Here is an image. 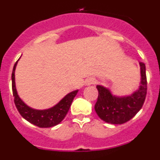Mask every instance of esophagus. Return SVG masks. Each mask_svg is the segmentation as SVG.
I'll use <instances>...</instances> for the list:
<instances>
[{
    "label": "esophagus",
    "instance_id": "obj_1",
    "mask_svg": "<svg viewBox=\"0 0 160 160\" xmlns=\"http://www.w3.org/2000/svg\"><path fill=\"white\" fill-rule=\"evenodd\" d=\"M95 83V80L92 78H90L87 79V81L85 82V84L87 85V86H90V85H92Z\"/></svg>",
    "mask_w": 160,
    "mask_h": 160
}]
</instances>
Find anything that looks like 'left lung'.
<instances>
[{"instance_id": "8db88e82", "label": "left lung", "mask_w": 160, "mask_h": 160, "mask_svg": "<svg viewBox=\"0 0 160 160\" xmlns=\"http://www.w3.org/2000/svg\"><path fill=\"white\" fill-rule=\"evenodd\" d=\"M140 65V84L130 95L116 96L107 87L97 85L98 91L94 110L102 120L111 124H122L129 121L142 108L147 94L146 66Z\"/></svg>"}]
</instances>
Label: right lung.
<instances>
[{
	"label": "right lung",
	"mask_w": 160,
	"mask_h": 160,
	"mask_svg": "<svg viewBox=\"0 0 160 160\" xmlns=\"http://www.w3.org/2000/svg\"><path fill=\"white\" fill-rule=\"evenodd\" d=\"M18 61L19 60L17 61L14 65L12 73V94L14 97V103L18 111L25 120L39 128H51L60 123L69 111L70 105L78 90H73L67 94L59 102L49 109L36 110L32 108L22 101L17 91L15 84V70Z\"/></svg>",
	"instance_id": "obj_1"
}]
</instances>
